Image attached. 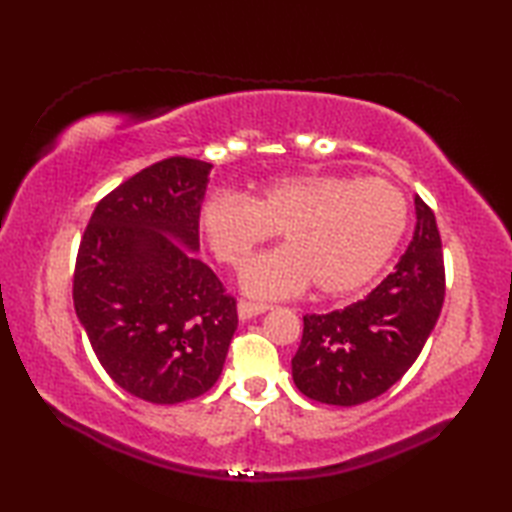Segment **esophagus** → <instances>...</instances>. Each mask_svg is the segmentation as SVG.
Instances as JSON below:
<instances>
[{
    "mask_svg": "<svg viewBox=\"0 0 512 512\" xmlns=\"http://www.w3.org/2000/svg\"><path fill=\"white\" fill-rule=\"evenodd\" d=\"M273 306L268 303H253V301H239L237 303V317L239 321H250L253 317H259V314L268 312Z\"/></svg>",
    "mask_w": 512,
    "mask_h": 512,
    "instance_id": "1",
    "label": "esophagus"
}]
</instances>
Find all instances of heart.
<instances>
[{
    "mask_svg": "<svg viewBox=\"0 0 512 512\" xmlns=\"http://www.w3.org/2000/svg\"><path fill=\"white\" fill-rule=\"evenodd\" d=\"M407 226V204L385 180L295 173L262 184L250 200L217 193L202 204L200 231L217 262L242 266L277 231L284 248L244 266L239 286L262 299L292 297L312 281L321 295H347L383 268Z\"/></svg>",
    "mask_w": 512,
    "mask_h": 512,
    "instance_id": "heart-1",
    "label": "heart"
}]
</instances>
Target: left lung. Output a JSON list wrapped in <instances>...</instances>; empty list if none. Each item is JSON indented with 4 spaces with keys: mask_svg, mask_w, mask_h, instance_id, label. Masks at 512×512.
<instances>
[{
    "mask_svg": "<svg viewBox=\"0 0 512 512\" xmlns=\"http://www.w3.org/2000/svg\"><path fill=\"white\" fill-rule=\"evenodd\" d=\"M416 228L394 273L361 301L303 317L292 380L303 396L354 407L396 385L440 317L444 262L436 217L418 195Z\"/></svg>",
    "mask_w": 512,
    "mask_h": 512,
    "instance_id": "left-lung-1",
    "label": "left lung"
}]
</instances>
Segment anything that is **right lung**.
Instances as JSON below:
<instances>
[{"instance_id": "1", "label": "right lung", "mask_w": 512, "mask_h": 512, "mask_svg": "<svg viewBox=\"0 0 512 512\" xmlns=\"http://www.w3.org/2000/svg\"><path fill=\"white\" fill-rule=\"evenodd\" d=\"M213 165L167 158L96 204L74 268V310L118 387L154 405L209 391L237 330L235 299L200 262Z\"/></svg>"}]
</instances>
